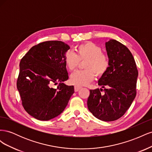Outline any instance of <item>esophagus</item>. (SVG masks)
<instances>
[{
	"label": "esophagus",
	"mask_w": 152,
	"mask_h": 152,
	"mask_svg": "<svg viewBox=\"0 0 152 152\" xmlns=\"http://www.w3.org/2000/svg\"><path fill=\"white\" fill-rule=\"evenodd\" d=\"M80 89H81V87L80 86H74V90H75V92L79 91Z\"/></svg>",
	"instance_id": "esophagus-1"
}]
</instances>
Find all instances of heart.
Returning <instances> with one entry per match:
<instances>
[{
	"instance_id": "obj_1",
	"label": "heart",
	"mask_w": 152,
	"mask_h": 152,
	"mask_svg": "<svg viewBox=\"0 0 152 152\" xmlns=\"http://www.w3.org/2000/svg\"><path fill=\"white\" fill-rule=\"evenodd\" d=\"M76 54L68 52L65 56V63L69 70L72 72L79 66L80 61H84V70L73 73L70 80L77 86H86L96 77L103 76L110 67V59L107 54L102 53V49L92 42H87L77 45Z\"/></svg>"
}]
</instances>
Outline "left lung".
<instances>
[{"label": "left lung", "mask_w": 152, "mask_h": 152, "mask_svg": "<svg viewBox=\"0 0 152 152\" xmlns=\"http://www.w3.org/2000/svg\"><path fill=\"white\" fill-rule=\"evenodd\" d=\"M106 49L110 67L98 81L104 90H90L87 107L97 118L110 122L122 117L135 98L138 72L134 57L126 45L110 40L106 42Z\"/></svg>", "instance_id": "left-lung-1"}]
</instances>
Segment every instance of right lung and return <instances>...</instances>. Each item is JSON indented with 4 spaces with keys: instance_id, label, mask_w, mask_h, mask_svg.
<instances>
[{
    "instance_id": "right-lung-1",
    "label": "right lung",
    "mask_w": 152,
    "mask_h": 152,
    "mask_svg": "<svg viewBox=\"0 0 152 152\" xmlns=\"http://www.w3.org/2000/svg\"><path fill=\"white\" fill-rule=\"evenodd\" d=\"M69 49L61 41H45L32 47L21 59L17 89L25 111L37 120L59 115L74 93L73 86L63 83L68 79L65 56Z\"/></svg>"
}]
</instances>
